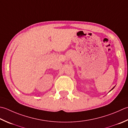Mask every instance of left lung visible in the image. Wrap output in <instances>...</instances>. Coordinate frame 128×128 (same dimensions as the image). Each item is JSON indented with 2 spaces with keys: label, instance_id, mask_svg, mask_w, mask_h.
Returning <instances> with one entry per match:
<instances>
[{
  "label": "left lung",
  "instance_id": "8db88e82",
  "mask_svg": "<svg viewBox=\"0 0 128 128\" xmlns=\"http://www.w3.org/2000/svg\"><path fill=\"white\" fill-rule=\"evenodd\" d=\"M114 87H115V86H114ZM114 87H113V88H112V90H112V89H113L114 88ZM111 90H110V91H111Z\"/></svg>",
  "mask_w": 128,
  "mask_h": 128
}]
</instances>
